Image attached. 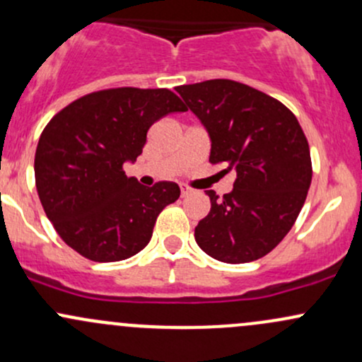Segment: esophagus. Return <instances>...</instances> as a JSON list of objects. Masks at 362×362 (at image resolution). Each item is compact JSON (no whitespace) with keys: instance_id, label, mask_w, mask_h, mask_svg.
<instances>
[{"instance_id":"34e87169","label":"esophagus","mask_w":362,"mask_h":362,"mask_svg":"<svg viewBox=\"0 0 362 362\" xmlns=\"http://www.w3.org/2000/svg\"><path fill=\"white\" fill-rule=\"evenodd\" d=\"M194 192V189L192 187H189V185H180V194H182V197H187V196H190V194Z\"/></svg>"}]
</instances>
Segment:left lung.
Masks as SVG:
<instances>
[{
  "label": "left lung",
  "mask_w": 362,
  "mask_h": 362,
  "mask_svg": "<svg viewBox=\"0 0 362 362\" xmlns=\"http://www.w3.org/2000/svg\"><path fill=\"white\" fill-rule=\"evenodd\" d=\"M211 139L209 163L235 173L233 190L211 201L197 223V245L230 264L276 247L296 223L313 178L311 154L296 115L251 86L228 78L177 87Z\"/></svg>",
  "instance_id": "left-lung-1"
}]
</instances>
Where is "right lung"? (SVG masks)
I'll return each mask as SVG.
<instances>
[{
  "label": "right lung",
  "mask_w": 362,
  "mask_h": 362,
  "mask_svg": "<svg viewBox=\"0 0 362 362\" xmlns=\"http://www.w3.org/2000/svg\"><path fill=\"white\" fill-rule=\"evenodd\" d=\"M175 111L187 108L172 90L117 87L75 99L45 127L35 187L58 235L81 256L113 263L142 251L158 214L180 197L175 182L144 187L123 172L149 127Z\"/></svg>",
  "instance_id": "add662e5"
}]
</instances>
